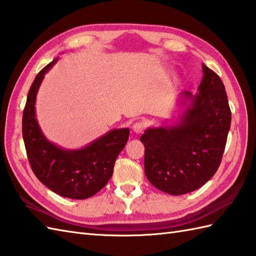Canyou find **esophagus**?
<instances>
[{
  "label": "esophagus",
  "mask_w": 256,
  "mask_h": 256,
  "mask_svg": "<svg viewBox=\"0 0 256 256\" xmlns=\"http://www.w3.org/2000/svg\"><path fill=\"white\" fill-rule=\"evenodd\" d=\"M132 128H133L134 133L140 134V133H142V132L144 131V128H145V124H144L143 122H136V123H134V124H133Z\"/></svg>",
  "instance_id": "esophagus-1"
}]
</instances>
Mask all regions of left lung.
<instances>
[{
	"mask_svg": "<svg viewBox=\"0 0 256 256\" xmlns=\"http://www.w3.org/2000/svg\"><path fill=\"white\" fill-rule=\"evenodd\" d=\"M198 92L179 94V116L146 128L144 168L150 182L172 196L200 188L214 175L224 155L231 111L224 82L202 64Z\"/></svg>",
	"mask_w": 256,
	"mask_h": 256,
	"instance_id": "1",
	"label": "left lung"
}]
</instances>
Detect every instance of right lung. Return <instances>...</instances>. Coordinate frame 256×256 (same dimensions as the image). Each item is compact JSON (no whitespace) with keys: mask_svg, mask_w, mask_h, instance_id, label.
<instances>
[{"mask_svg":"<svg viewBox=\"0 0 256 256\" xmlns=\"http://www.w3.org/2000/svg\"><path fill=\"white\" fill-rule=\"evenodd\" d=\"M58 60L42 69L27 94L22 132L30 164L38 180L62 197L86 199L106 186L114 162L128 143L130 130L114 128L84 148L67 150L50 142L36 118V96L45 74Z\"/></svg>","mask_w":256,"mask_h":256,"instance_id":"obj_1","label":"right lung"}]
</instances>
